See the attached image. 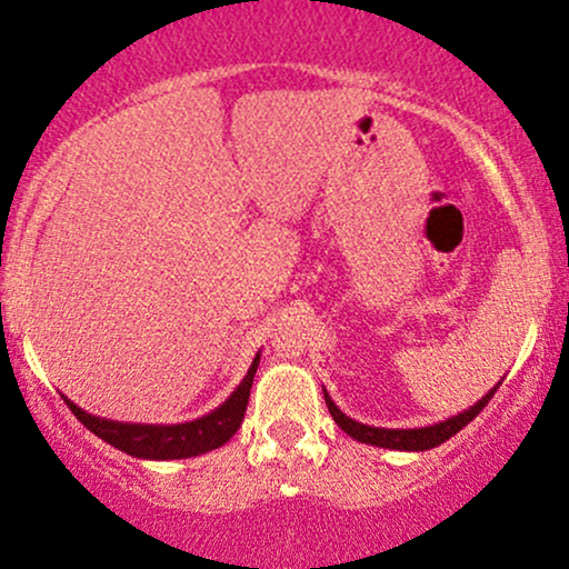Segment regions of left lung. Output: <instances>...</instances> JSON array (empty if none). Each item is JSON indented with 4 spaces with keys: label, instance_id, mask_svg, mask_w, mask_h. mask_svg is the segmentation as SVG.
Listing matches in <instances>:
<instances>
[{
    "label": "left lung",
    "instance_id": "left-lung-1",
    "mask_svg": "<svg viewBox=\"0 0 569 569\" xmlns=\"http://www.w3.org/2000/svg\"><path fill=\"white\" fill-rule=\"evenodd\" d=\"M499 386H501V380L486 393L483 399H478L470 409H462V412H457L455 417H446V420L436 422V426H426V428L365 426V422H357V420H351L349 415H343L341 409L336 407V401L330 399V393L326 391V388H322V393H326V405H328L330 417H333V420L338 422V428H341L343 433H349L355 441L380 446V449H393V451H426V449H436V446H441L443 441H449V438L457 436L459 430L467 426V422L476 420V415H480V409L491 401V397Z\"/></svg>",
    "mask_w": 569,
    "mask_h": 569
}]
</instances>
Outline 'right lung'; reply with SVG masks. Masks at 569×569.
Masks as SVG:
<instances>
[{"label":"right lung","mask_w":569,"mask_h":569,"mask_svg":"<svg viewBox=\"0 0 569 569\" xmlns=\"http://www.w3.org/2000/svg\"><path fill=\"white\" fill-rule=\"evenodd\" d=\"M257 365H260V351H257L254 362L236 391L222 401L220 407H214L212 412L197 417L189 422H176V426H147V422H120V420H107V417L89 415L86 409L73 405L64 393H60L64 405L70 407L78 420L91 430L93 436H99L114 449L126 451L136 459H189L207 455V451L220 449L222 443H228L233 438L236 430L241 428L243 412L249 405V391L254 383Z\"/></svg>","instance_id":"right-lung-1"}]
</instances>
